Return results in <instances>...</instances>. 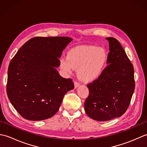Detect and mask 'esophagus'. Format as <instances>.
Instances as JSON below:
<instances>
[{"mask_svg":"<svg viewBox=\"0 0 147 147\" xmlns=\"http://www.w3.org/2000/svg\"><path fill=\"white\" fill-rule=\"evenodd\" d=\"M74 87H75V88H77V87H78L80 86V83L77 82H74Z\"/></svg>","mask_w":147,"mask_h":147,"instance_id":"esophagus-1","label":"esophagus"}]
</instances>
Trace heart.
Returning <instances> with one entry per match:
<instances>
[{"label":"heart","mask_w":147,"mask_h":147,"mask_svg":"<svg viewBox=\"0 0 147 147\" xmlns=\"http://www.w3.org/2000/svg\"><path fill=\"white\" fill-rule=\"evenodd\" d=\"M107 60L108 55L104 49L95 46H78L69 50L67 57L60 59V67L67 74L78 69V74L81 80L92 82L101 76Z\"/></svg>","instance_id":"b5f03b06"}]
</instances>
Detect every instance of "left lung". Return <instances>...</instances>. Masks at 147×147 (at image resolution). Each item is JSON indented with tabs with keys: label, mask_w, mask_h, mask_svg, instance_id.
Wrapping results in <instances>:
<instances>
[{
	"label": "left lung",
	"mask_w": 147,
	"mask_h": 147,
	"mask_svg": "<svg viewBox=\"0 0 147 147\" xmlns=\"http://www.w3.org/2000/svg\"><path fill=\"white\" fill-rule=\"evenodd\" d=\"M108 65L98 79L87 85L89 95L85 111L93 119L107 121L121 117L129 107L135 87L134 68L121 43L112 37Z\"/></svg>",
	"instance_id": "8db88e82"
}]
</instances>
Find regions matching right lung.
Returning a JSON list of instances; mask_svg holds the SVG:
<instances>
[{"instance_id": "right-lung-1", "label": "right lung", "mask_w": 147, "mask_h": 147, "mask_svg": "<svg viewBox=\"0 0 147 147\" xmlns=\"http://www.w3.org/2000/svg\"><path fill=\"white\" fill-rule=\"evenodd\" d=\"M73 39L35 37L19 49L7 71V94L22 117L42 121L59 110L64 95L74 88L70 78L60 76L59 57Z\"/></svg>"}]
</instances>
